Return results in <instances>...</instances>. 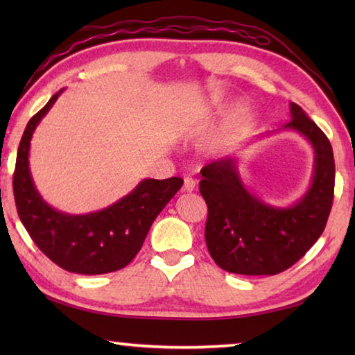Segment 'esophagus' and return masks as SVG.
<instances>
[{
	"instance_id": "esophagus-1",
	"label": "esophagus",
	"mask_w": 355,
	"mask_h": 355,
	"mask_svg": "<svg viewBox=\"0 0 355 355\" xmlns=\"http://www.w3.org/2000/svg\"><path fill=\"white\" fill-rule=\"evenodd\" d=\"M195 180L191 177H186L184 178V184H183V192H192L195 189Z\"/></svg>"
}]
</instances>
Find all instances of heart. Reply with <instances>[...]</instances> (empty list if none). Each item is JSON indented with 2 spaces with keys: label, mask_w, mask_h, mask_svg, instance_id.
Masks as SVG:
<instances>
[{
  "label": "heart",
  "mask_w": 355,
  "mask_h": 355,
  "mask_svg": "<svg viewBox=\"0 0 355 355\" xmlns=\"http://www.w3.org/2000/svg\"><path fill=\"white\" fill-rule=\"evenodd\" d=\"M239 114H241V110H236L235 112H233V120H236L238 117H239ZM195 128V120L193 119H184V122H183V130L184 131H192Z\"/></svg>",
  "instance_id": "1"
}]
</instances>
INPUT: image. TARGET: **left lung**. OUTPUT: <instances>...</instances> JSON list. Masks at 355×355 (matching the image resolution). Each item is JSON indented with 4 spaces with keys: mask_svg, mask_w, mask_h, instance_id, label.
<instances>
[{
    "mask_svg": "<svg viewBox=\"0 0 355 355\" xmlns=\"http://www.w3.org/2000/svg\"><path fill=\"white\" fill-rule=\"evenodd\" d=\"M294 130L314 149L310 189L291 207L268 206L245 189L236 158L201 169L200 193L207 205L206 244L218 267L247 276L277 275L294 266L325 230L334 198L336 164L328 137L297 103H290Z\"/></svg>",
    "mask_w": 355,
    "mask_h": 355,
    "instance_id": "obj_1",
    "label": "left lung"
}]
</instances>
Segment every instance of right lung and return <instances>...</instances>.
<instances>
[{
	"instance_id": "right-lung-1",
	"label": "right lung",
	"mask_w": 355,
	"mask_h": 355,
	"mask_svg": "<svg viewBox=\"0 0 355 355\" xmlns=\"http://www.w3.org/2000/svg\"><path fill=\"white\" fill-rule=\"evenodd\" d=\"M61 93L51 96L22 134L13 172L17 210L30 238L56 266L79 275L111 273L135 258L157 215L180 191L183 180L146 178L114 205L87 215H69L49 206L30 175L28 150L36 125Z\"/></svg>"
}]
</instances>
